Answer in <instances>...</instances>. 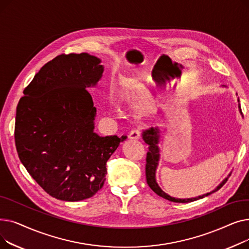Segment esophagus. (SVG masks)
Masks as SVG:
<instances>
[{"label":"esophagus","mask_w":249,"mask_h":249,"mask_svg":"<svg viewBox=\"0 0 249 249\" xmlns=\"http://www.w3.org/2000/svg\"><path fill=\"white\" fill-rule=\"evenodd\" d=\"M140 136H141V134H140L139 130H133V131L130 132L128 137L130 140H139Z\"/></svg>","instance_id":"34e87169"}]
</instances>
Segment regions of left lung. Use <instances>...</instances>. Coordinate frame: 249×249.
I'll use <instances>...</instances> for the list:
<instances>
[{"instance_id":"left-lung-1","label":"left lung","mask_w":249,"mask_h":249,"mask_svg":"<svg viewBox=\"0 0 249 249\" xmlns=\"http://www.w3.org/2000/svg\"><path fill=\"white\" fill-rule=\"evenodd\" d=\"M222 88H227V87L226 86H222ZM236 96H237V94H236ZM237 102H238L239 112L242 115L241 108H240L239 98H237ZM162 132H164V130L160 129V127H159V126L151 127L149 129L144 130V131L142 132V139L148 145V149H149V151L147 152V158H146V168H145V171H146L145 172L146 173V180H147V184L150 187V189L156 195H159L160 197H162L163 199H166L168 201L175 202V203H190V202L197 201L199 199H203V198L207 197V196L217 192L227 181L228 178L230 177V174L223 180H222L220 184L213 191H211L210 193L204 194L202 196H198V197H195V198L179 199V198H175V197H172V196L167 195L164 191L161 190V188L158 184V181H156V169H158V166L160 164V148L159 144H160V138H161Z\"/></svg>"}]
</instances>
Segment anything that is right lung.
<instances>
[{"label": "right lung", "mask_w": 249, "mask_h": 249, "mask_svg": "<svg viewBox=\"0 0 249 249\" xmlns=\"http://www.w3.org/2000/svg\"><path fill=\"white\" fill-rule=\"evenodd\" d=\"M102 60L88 53L47 62L25 89L16 112L19 159L51 197L89 199L102 189L107 161L127 136L95 132L97 108L87 90L103 76Z\"/></svg>", "instance_id": "add662e5"}]
</instances>
